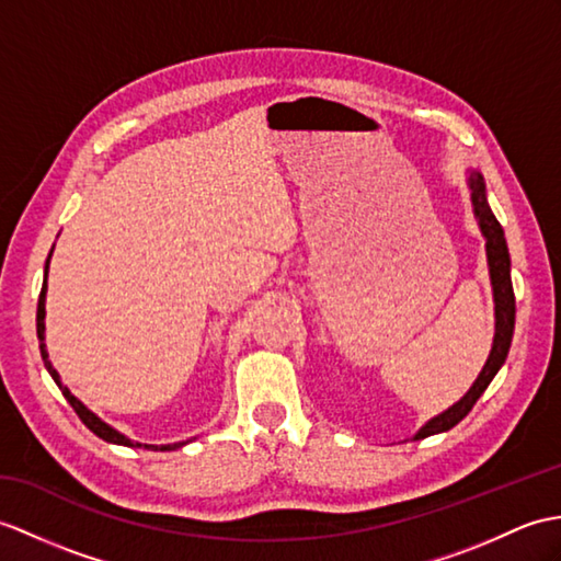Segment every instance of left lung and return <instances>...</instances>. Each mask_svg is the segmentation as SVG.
Returning <instances> with one entry per match:
<instances>
[{
  "instance_id": "1",
  "label": "left lung",
  "mask_w": 561,
  "mask_h": 561,
  "mask_svg": "<svg viewBox=\"0 0 561 561\" xmlns=\"http://www.w3.org/2000/svg\"><path fill=\"white\" fill-rule=\"evenodd\" d=\"M468 188H471L473 213L480 225V231H483L485 237V251H488V267H490V282H492V296H494L492 351L483 370H480V375L476 377L473 387L468 389V392L454 403V407L435 415L433 421H427L419 433L413 435V439L447 433V430H451L459 421L466 419L468 411L476 407L480 394H483L488 385L492 382V377L497 375L500 368L504 366L506 354H510V346H512V336H514L516 298H514V286H512V260H510V249H506L504 229L497 221V217H494L490 210L488 195H485V181L480 176V172H471V176H468Z\"/></svg>"
}]
</instances>
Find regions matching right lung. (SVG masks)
<instances>
[{
	"label": "right lung",
	"instance_id": "1",
	"mask_svg": "<svg viewBox=\"0 0 561 561\" xmlns=\"http://www.w3.org/2000/svg\"><path fill=\"white\" fill-rule=\"evenodd\" d=\"M49 257H51V253L47 255V263H45V282H43V291H41V298H37V340H41L43 344H41V354H43V360H45V368H47V373L51 375V380L57 382V387L61 389V394L67 397V401L71 403L73 407V411L78 413V419H81L90 430H93V433L98 435V437H102L104 442H112V445H124V447H142V449H152V451H174V449H179V447H184L186 442H174V445H140V442H134V439H128L126 435H122L119 430H114L112 425H107L104 423L102 419H98V415L90 411V409H85L81 401H78L71 392H69V387H64V382H61V377H59V373L51 368V363H49V356H47V348H45V294H47V270H49Z\"/></svg>",
	"mask_w": 561,
	"mask_h": 561
}]
</instances>
